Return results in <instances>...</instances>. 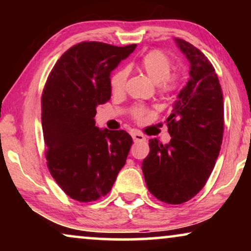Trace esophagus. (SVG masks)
I'll use <instances>...</instances> for the list:
<instances>
[{
    "label": "esophagus",
    "mask_w": 251,
    "mask_h": 251,
    "mask_svg": "<svg viewBox=\"0 0 251 251\" xmlns=\"http://www.w3.org/2000/svg\"><path fill=\"white\" fill-rule=\"evenodd\" d=\"M131 136H132V138H133V140H135V142H146L145 136H144L143 133L138 132V131L131 132Z\"/></svg>",
    "instance_id": "1"
}]
</instances>
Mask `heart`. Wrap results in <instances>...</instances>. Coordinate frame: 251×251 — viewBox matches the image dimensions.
<instances>
[{
	"label": "heart",
	"instance_id": "b5f03b06",
	"mask_svg": "<svg viewBox=\"0 0 251 251\" xmlns=\"http://www.w3.org/2000/svg\"><path fill=\"white\" fill-rule=\"evenodd\" d=\"M140 70L146 73L154 83H159V90L161 92H169L176 88L178 83V76L176 74H170L173 70V61L163 51L152 50L147 52L139 60ZM128 71L122 68L115 72L111 77V88L113 92H121L125 90ZM144 114V109L137 107L133 109V116L140 119Z\"/></svg>",
	"mask_w": 251,
	"mask_h": 251
}]
</instances>
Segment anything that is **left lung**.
Masks as SVG:
<instances>
[{"label": "left lung", "mask_w": 251, "mask_h": 251, "mask_svg": "<svg viewBox=\"0 0 251 251\" xmlns=\"http://www.w3.org/2000/svg\"><path fill=\"white\" fill-rule=\"evenodd\" d=\"M190 61V80L167 119L170 143L150 139L142 163L147 188L157 200L181 204L207 183L219 155L224 132V102L217 74L198 48L175 39Z\"/></svg>", "instance_id": "1"}]
</instances>
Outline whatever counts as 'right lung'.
I'll use <instances>...</instances> for the list:
<instances>
[{"label": "right lung", "instance_id": "add662e5", "mask_svg": "<svg viewBox=\"0 0 251 251\" xmlns=\"http://www.w3.org/2000/svg\"><path fill=\"white\" fill-rule=\"evenodd\" d=\"M136 44L81 42L68 49L48 76L42 94L46 159L58 186L78 202L111 191L132 138L125 130L96 126V107L111 99V72Z\"/></svg>", "mask_w": 251, "mask_h": 251}]
</instances>
